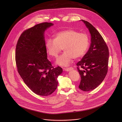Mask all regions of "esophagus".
I'll return each mask as SVG.
<instances>
[{"label":"esophagus","instance_id":"1","mask_svg":"<svg viewBox=\"0 0 122 122\" xmlns=\"http://www.w3.org/2000/svg\"><path fill=\"white\" fill-rule=\"evenodd\" d=\"M72 69H73L72 68H69L64 69V70H65V71H67V72H68V71H70V70H71Z\"/></svg>","mask_w":122,"mask_h":122}]
</instances>
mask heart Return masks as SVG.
<instances>
[{"label": "heart", "mask_w": 122, "mask_h": 122, "mask_svg": "<svg viewBox=\"0 0 122 122\" xmlns=\"http://www.w3.org/2000/svg\"><path fill=\"white\" fill-rule=\"evenodd\" d=\"M89 46V38L87 34L79 33L72 29L57 33L54 39H47L46 43L47 52L52 57L56 58L63 49L64 52L56 61V64L61 67L69 66L74 58L82 57Z\"/></svg>", "instance_id": "1"}]
</instances>
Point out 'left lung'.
<instances>
[{
    "label": "left lung",
    "mask_w": 122,
    "mask_h": 122,
    "mask_svg": "<svg viewBox=\"0 0 122 122\" xmlns=\"http://www.w3.org/2000/svg\"><path fill=\"white\" fill-rule=\"evenodd\" d=\"M81 20L91 34V44L88 51L76 65L81 76L79 88L87 92L97 88L104 79L108 70L109 52L99 31L89 22ZM79 67L84 70H80Z\"/></svg>",
    "instance_id": "obj_1"
}]
</instances>
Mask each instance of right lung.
I'll use <instances>...</instances> for the list:
<instances>
[{"label": "right lung", "mask_w": 122, "mask_h": 122, "mask_svg": "<svg viewBox=\"0 0 122 122\" xmlns=\"http://www.w3.org/2000/svg\"><path fill=\"white\" fill-rule=\"evenodd\" d=\"M53 25L43 22L25 30L16 46L15 61L18 72L25 84L41 96L51 94L58 86L57 78L61 68H54L47 59L45 32Z\"/></svg>", "instance_id": "right-lung-1"}]
</instances>
